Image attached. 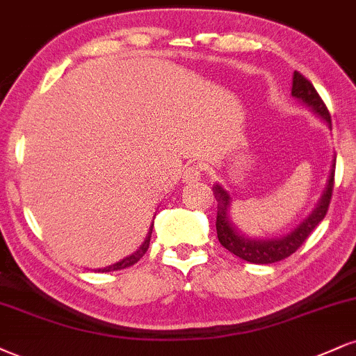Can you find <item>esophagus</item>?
Instances as JSON below:
<instances>
[{
	"label": "esophagus",
	"instance_id": "esophagus-1",
	"mask_svg": "<svg viewBox=\"0 0 356 356\" xmlns=\"http://www.w3.org/2000/svg\"><path fill=\"white\" fill-rule=\"evenodd\" d=\"M200 177H202V165L192 164V165H187L186 169H184L182 179H184V182H186V184L197 182Z\"/></svg>",
	"mask_w": 356,
	"mask_h": 356
}]
</instances>
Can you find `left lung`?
<instances>
[{
    "instance_id": "8db88e82",
    "label": "left lung",
    "mask_w": 356,
    "mask_h": 356,
    "mask_svg": "<svg viewBox=\"0 0 356 356\" xmlns=\"http://www.w3.org/2000/svg\"><path fill=\"white\" fill-rule=\"evenodd\" d=\"M292 96L298 99L307 108H310L314 113L322 118L328 127H332V119H330V113L318 96L314 84L307 78H303L298 71L293 72V84H292ZM337 161V159H335ZM335 161H333L332 172H330L327 189H325L322 199L318 200L314 212L302 222L297 229L292 232L284 235L278 238H250L242 235L237 230L232 222L229 219V207H230V195L224 187L219 184L213 186V192H216L217 200H219V209H217V237L222 247L227 250L232 252L234 255L241 257L242 260H247L250 264H273L280 262V260L286 259L297 252L302 247V243L307 241L308 235L314 232V229L325 219L328 212L330 200H332L333 184H335Z\"/></svg>"
}]
</instances>
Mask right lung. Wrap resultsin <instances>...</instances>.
I'll use <instances>...</instances> for the list:
<instances>
[{"mask_svg":"<svg viewBox=\"0 0 356 356\" xmlns=\"http://www.w3.org/2000/svg\"><path fill=\"white\" fill-rule=\"evenodd\" d=\"M152 227H154V224L151 225V229H149V234H147V237H145L144 243H143V245H140L139 248H137V250L134 252V254L127 255L126 259L119 260V262H115V264H113V265H109V267H104V268H97L96 272H102V273H104V272L122 270V268H127V267H131V265H134V264L139 262V260L143 259L144 254H145V252H147V248H149V242H151V235H152Z\"/></svg>","mask_w":356,"mask_h":356,"instance_id":"add662e5","label":"right lung"}]
</instances>
